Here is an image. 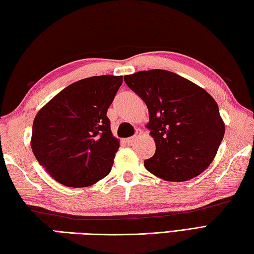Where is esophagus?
Wrapping results in <instances>:
<instances>
[{
  "mask_svg": "<svg viewBox=\"0 0 254 254\" xmlns=\"http://www.w3.org/2000/svg\"><path fill=\"white\" fill-rule=\"evenodd\" d=\"M137 133H138V132H137ZM137 133H136L135 136H132V137H129V138H127V139H126V142H127V143H129V145H131V143H132L133 141H135V140L137 139V137H138Z\"/></svg>",
  "mask_w": 254,
  "mask_h": 254,
  "instance_id": "34e87169",
  "label": "esophagus"
}]
</instances>
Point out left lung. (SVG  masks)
<instances>
[{
  "label": "left lung",
  "mask_w": 254,
  "mask_h": 254,
  "mask_svg": "<svg viewBox=\"0 0 254 254\" xmlns=\"http://www.w3.org/2000/svg\"><path fill=\"white\" fill-rule=\"evenodd\" d=\"M149 112L156 152L146 169L167 181H187L211 164L224 136L216 100L198 85L165 69L124 76Z\"/></svg>",
  "instance_id": "left-lung-1"
}]
</instances>
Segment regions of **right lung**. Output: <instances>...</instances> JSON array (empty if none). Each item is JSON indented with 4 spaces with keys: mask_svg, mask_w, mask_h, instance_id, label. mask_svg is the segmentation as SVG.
I'll return each mask as SVG.
<instances>
[{
    "mask_svg": "<svg viewBox=\"0 0 254 254\" xmlns=\"http://www.w3.org/2000/svg\"><path fill=\"white\" fill-rule=\"evenodd\" d=\"M122 84L123 76L80 79L37 113L31 147L57 183L88 187L111 172L119 141L112 133L107 111Z\"/></svg>",
    "mask_w": 254,
    "mask_h": 254,
    "instance_id": "add662e5",
    "label": "right lung"
}]
</instances>
